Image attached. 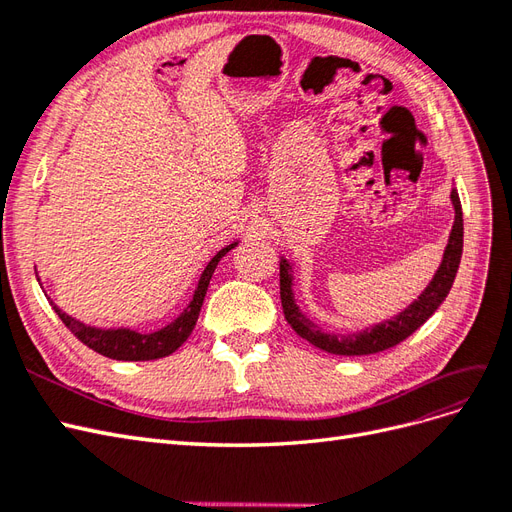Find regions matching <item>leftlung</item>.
<instances>
[{
	"mask_svg": "<svg viewBox=\"0 0 512 512\" xmlns=\"http://www.w3.org/2000/svg\"><path fill=\"white\" fill-rule=\"evenodd\" d=\"M451 200L455 207V224L451 230V237H448V245L444 250L442 262L433 275V280L429 286L421 292V297L414 299L404 312H399L397 316L378 322L374 327L356 331V333H327L322 331V327L314 320H309L294 301V292H292V265L282 258L280 260V297H282V307H284V316L288 320L294 333L307 339L309 344L331 352V354H342V356H361V354H376L382 350H389L397 346L399 342H404L406 337H410L421 324L436 312L440 303L446 299L448 290H451L455 275L461 262V252H463V213H461V200L457 190L453 188Z\"/></svg>",
	"mask_w": 512,
	"mask_h": 512,
	"instance_id": "left-lung-1",
	"label": "left lung"
}]
</instances>
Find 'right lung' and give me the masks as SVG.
Instances as JSON below:
<instances>
[{"instance_id": "1", "label": "right lung", "mask_w": 512, "mask_h": 512, "mask_svg": "<svg viewBox=\"0 0 512 512\" xmlns=\"http://www.w3.org/2000/svg\"><path fill=\"white\" fill-rule=\"evenodd\" d=\"M235 245L237 243L226 245L224 250H220L209 260V265L205 267V271L200 273L198 286L194 290V297L188 303V307H185L173 322L166 324V327H162L158 331H153V333H138V331H132L128 327H119V329L89 327V324L68 316L66 312H61V309L53 301L51 303H53L55 314L74 333V337L81 339V342L87 348L96 350L98 354L108 356V359H115V361L162 359V356L173 354L194 331L198 314H200V307H203L205 294H207V288H209V282H211V275H213L215 267H218V262L222 260V256H226Z\"/></svg>"}]
</instances>
